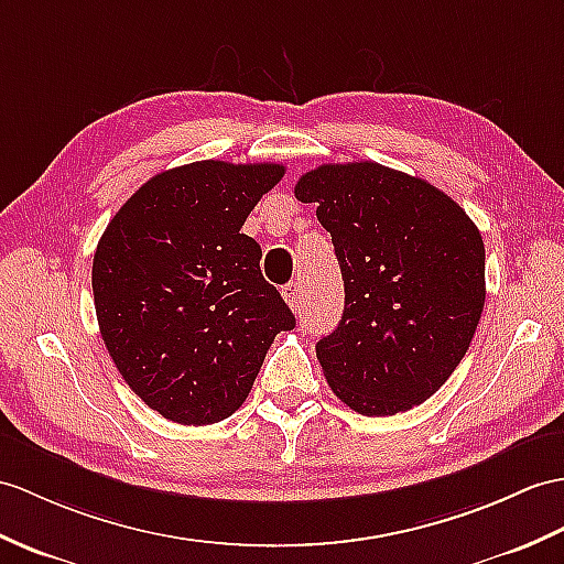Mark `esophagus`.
I'll return each instance as SVG.
<instances>
[{
    "label": "esophagus",
    "mask_w": 564,
    "mask_h": 564,
    "mask_svg": "<svg viewBox=\"0 0 564 564\" xmlns=\"http://www.w3.org/2000/svg\"><path fill=\"white\" fill-rule=\"evenodd\" d=\"M281 295H283V300L288 303V307H291L293 312H300V310H303V303H305V291H303V283H300V281H293V283L283 285Z\"/></svg>",
    "instance_id": "obj_1"
}]
</instances>
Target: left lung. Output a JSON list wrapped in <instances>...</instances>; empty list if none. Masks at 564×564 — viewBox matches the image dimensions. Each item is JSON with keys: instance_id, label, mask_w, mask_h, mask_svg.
Returning <instances> with one entry per match:
<instances>
[{"instance_id": "8db88e82", "label": "left lung", "mask_w": 564, "mask_h": 564, "mask_svg": "<svg viewBox=\"0 0 564 564\" xmlns=\"http://www.w3.org/2000/svg\"><path fill=\"white\" fill-rule=\"evenodd\" d=\"M317 204L346 288L344 317L317 341L334 394L362 415L421 405L462 362L486 305V247L452 196L372 161L297 180Z\"/></svg>"}]
</instances>
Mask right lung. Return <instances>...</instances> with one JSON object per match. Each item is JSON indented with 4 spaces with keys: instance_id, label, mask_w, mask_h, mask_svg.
Here are the masks:
<instances>
[{
    "instance_id": "add662e5",
    "label": "right lung",
    "mask_w": 564,
    "mask_h": 564,
    "mask_svg": "<svg viewBox=\"0 0 564 564\" xmlns=\"http://www.w3.org/2000/svg\"><path fill=\"white\" fill-rule=\"evenodd\" d=\"M279 163L199 161L151 177L108 223L94 257L100 336L129 389L180 425L232 415L273 336L295 317L240 232Z\"/></svg>"
}]
</instances>
